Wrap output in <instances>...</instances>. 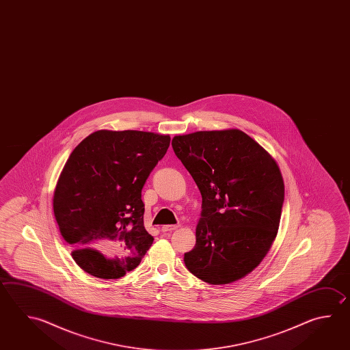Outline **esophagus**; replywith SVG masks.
<instances>
[{"label": "esophagus", "instance_id": "esophagus-1", "mask_svg": "<svg viewBox=\"0 0 350 350\" xmlns=\"http://www.w3.org/2000/svg\"><path fill=\"white\" fill-rule=\"evenodd\" d=\"M180 225H163L162 228H161V230L163 231V232H167V231L172 230H177Z\"/></svg>", "mask_w": 350, "mask_h": 350}]
</instances>
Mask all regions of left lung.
<instances>
[{
  "instance_id": "8db88e82",
  "label": "left lung",
  "mask_w": 350,
  "mask_h": 350,
  "mask_svg": "<svg viewBox=\"0 0 350 350\" xmlns=\"http://www.w3.org/2000/svg\"><path fill=\"white\" fill-rule=\"evenodd\" d=\"M172 147L203 199L187 269L209 284L244 278L267 255L280 226L284 185L276 161L239 129L177 135Z\"/></svg>"
}]
</instances>
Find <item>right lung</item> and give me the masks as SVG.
Here are the masks:
<instances>
[{
    "label": "right lung",
    "mask_w": 350,
    "mask_h": 350,
    "mask_svg": "<svg viewBox=\"0 0 350 350\" xmlns=\"http://www.w3.org/2000/svg\"><path fill=\"white\" fill-rule=\"evenodd\" d=\"M156 132H92L74 148L54 188L60 234L81 270L116 280L135 270L153 238L141 191L170 147Z\"/></svg>",
    "instance_id": "add662e5"
}]
</instances>
